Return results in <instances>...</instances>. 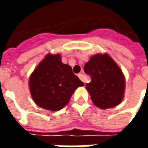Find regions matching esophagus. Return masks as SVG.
Masks as SVG:
<instances>
[{
  "label": "esophagus",
  "mask_w": 148,
  "mask_h": 148,
  "mask_svg": "<svg viewBox=\"0 0 148 148\" xmlns=\"http://www.w3.org/2000/svg\"><path fill=\"white\" fill-rule=\"evenodd\" d=\"M77 76H78V77L80 78L81 80L85 82V80H84V75H83V74H77Z\"/></svg>",
  "instance_id": "esophagus-1"
}]
</instances>
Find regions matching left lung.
<instances>
[{
	"label": "left lung",
	"mask_w": 148,
	"mask_h": 148,
	"mask_svg": "<svg viewBox=\"0 0 148 148\" xmlns=\"http://www.w3.org/2000/svg\"><path fill=\"white\" fill-rule=\"evenodd\" d=\"M84 71L91 78L86 87L95 106L109 109L122 101L125 86L124 74L109 55H93L85 64Z\"/></svg>",
	"instance_id": "obj_1"
}]
</instances>
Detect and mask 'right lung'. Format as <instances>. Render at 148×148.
<instances>
[{
  "mask_svg": "<svg viewBox=\"0 0 148 148\" xmlns=\"http://www.w3.org/2000/svg\"><path fill=\"white\" fill-rule=\"evenodd\" d=\"M84 83L73 73L71 66L62 62L60 55L49 54L29 79L34 101L44 109L58 111L67 105L74 90Z\"/></svg>",
  "mask_w": 148,
  "mask_h": 148,
  "instance_id": "add662e5",
  "label": "right lung"
}]
</instances>
